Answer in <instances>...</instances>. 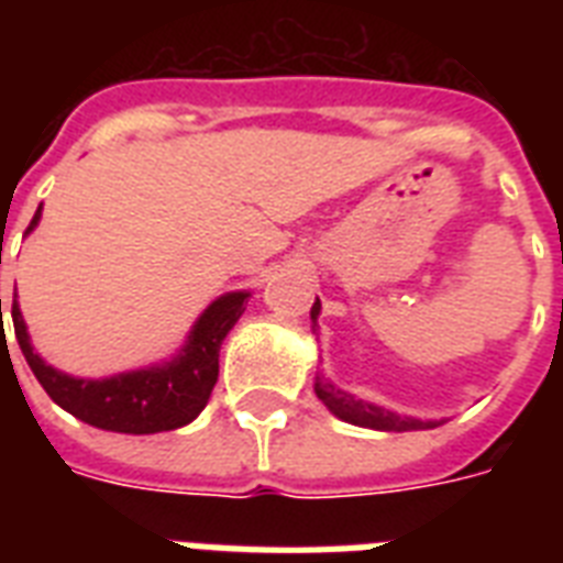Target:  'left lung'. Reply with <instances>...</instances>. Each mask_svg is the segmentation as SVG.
I'll list each match as a JSON object with an SVG mask.
<instances>
[{
  "label": "left lung",
  "instance_id": "obj_1",
  "mask_svg": "<svg viewBox=\"0 0 563 563\" xmlns=\"http://www.w3.org/2000/svg\"><path fill=\"white\" fill-rule=\"evenodd\" d=\"M318 316H321V300L316 298L312 312H309V318H312V330L318 327ZM316 394L318 400L324 402L335 418L344 420V423H353V427L379 429V432H411V429H435L444 423V420L409 418V415H397V411L385 409V406H376V402L360 400V397H353L351 391H344V388L333 385L330 379H324V376H316Z\"/></svg>",
  "mask_w": 563,
  "mask_h": 563
}]
</instances>
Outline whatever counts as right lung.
<instances>
[{"label": "right lung", "instance_id": "right-lung-1", "mask_svg": "<svg viewBox=\"0 0 563 563\" xmlns=\"http://www.w3.org/2000/svg\"><path fill=\"white\" fill-rule=\"evenodd\" d=\"M40 210H43V203L34 212L25 233L37 228ZM247 298H251V291H228L212 300L192 324L184 347L172 360L148 365V368L125 371V374L101 376V379L64 374V371L46 365V360L31 344L29 327L22 321L16 300L11 307V318L22 356L37 376V383L46 388L48 397L60 409L90 427L108 429V432L152 435V432L187 427L201 415L210 400L212 385L219 379L221 342L242 318Z\"/></svg>", "mask_w": 563, "mask_h": 563}]
</instances>
